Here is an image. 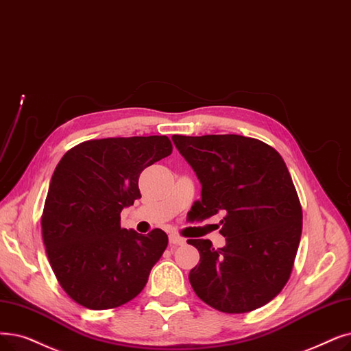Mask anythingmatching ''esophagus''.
I'll return each instance as SVG.
<instances>
[{
  "instance_id": "1",
  "label": "esophagus",
  "mask_w": 351,
  "mask_h": 351,
  "mask_svg": "<svg viewBox=\"0 0 351 351\" xmlns=\"http://www.w3.org/2000/svg\"><path fill=\"white\" fill-rule=\"evenodd\" d=\"M169 242L172 243V245L178 247V245H184V243H185L186 241H185V238H182V237H179V235L172 234V235L169 237Z\"/></svg>"
}]
</instances>
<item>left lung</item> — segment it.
<instances>
[{
    "label": "left lung",
    "instance_id": "8db88e82",
    "mask_svg": "<svg viewBox=\"0 0 351 351\" xmlns=\"http://www.w3.org/2000/svg\"><path fill=\"white\" fill-rule=\"evenodd\" d=\"M172 139L202 184L192 219L223 213V248L188 239L201 255L189 272L193 291L228 314L265 306L291 276L302 230L301 204L284 159L269 145L239 134Z\"/></svg>",
    "mask_w": 351,
    "mask_h": 351
}]
</instances>
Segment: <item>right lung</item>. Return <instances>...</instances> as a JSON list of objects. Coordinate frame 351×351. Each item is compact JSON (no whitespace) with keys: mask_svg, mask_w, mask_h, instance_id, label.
Wrapping results in <instances>:
<instances>
[{"mask_svg":"<svg viewBox=\"0 0 351 351\" xmlns=\"http://www.w3.org/2000/svg\"><path fill=\"white\" fill-rule=\"evenodd\" d=\"M167 136L86 141L56 166L41 215L54 276L66 294L90 310L123 306L145 288L167 247L155 228L146 235L120 226V212L141 197L145 167L169 156Z\"/></svg>","mask_w":351,"mask_h":351,"instance_id":"1","label":"right lung"}]
</instances>
